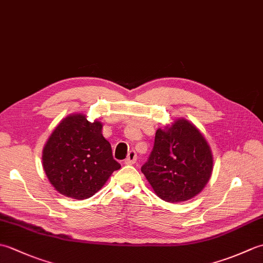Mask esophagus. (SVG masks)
I'll use <instances>...</instances> for the list:
<instances>
[{"label":"esophagus","mask_w":263,"mask_h":263,"mask_svg":"<svg viewBox=\"0 0 263 263\" xmlns=\"http://www.w3.org/2000/svg\"><path fill=\"white\" fill-rule=\"evenodd\" d=\"M136 160H137V154H136L135 150H131V152H128V154H127V157L124 160V164L125 165H132V164L136 163Z\"/></svg>","instance_id":"1"}]
</instances>
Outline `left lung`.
<instances>
[{
  "mask_svg": "<svg viewBox=\"0 0 263 263\" xmlns=\"http://www.w3.org/2000/svg\"><path fill=\"white\" fill-rule=\"evenodd\" d=\"M214 158L208 142L192 123L178 119L158 128L153 152L141 167L155 193L167 202H182L202 191Z\"/></svg>",
  "mask_w": 263,
  "mask_h": 263,
  "instance_id": "left-lung-1",
  "label": "left lung"
}]
</instances>
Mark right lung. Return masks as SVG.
<instances>
[{
  "mask_svg": "<svg viewBox=\"0 0 263 263\" xmlns=\"http://www.w3.org/2000/svg\"><path fill=\"white\" fill-rule=\"evenodd\" d=\"M103 124L86 115L66 116L54 128L43 149L44 172L58 192L83 200L104 186L111 173L121 168L110 143L103 137Z\"/></svg>",
  "mask_w": 263,
  "mask_h": 263,
  "instance_id": "right-lung-1",
  "label": "right lung"
}]
</instances>
